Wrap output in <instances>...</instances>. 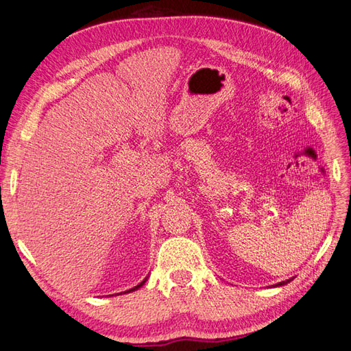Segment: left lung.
<instances>
[{"instance_id": "left-lung-1", "label": "left lung", "mask_w": 351, "mask_h": 351, "mask_svg": "<svg viewBox=\"0 0 351 351\" xmlns=\"http://www.w3.org/2000/svg\"><path fill=\"white\" fill-rule=\"evenodd\" d=\"M292 278H289V280H286V281H280V283H277V285H274L272 287H278V286H285V285H287V283H289V281H291Z\"/></svg>"}]
</instances>
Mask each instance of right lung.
I'll return each instance as SVG.
<instances>
[{"instance_id": "add662e5", "label": "right lung", "mask_w": 351, "mask_h": 351, "mask_svg": "<svg viewBox=\"0 0 351 351\" xmlns=\"http://www.w3.org/2000/svg\"><path fill=\"white\" fill-rule=\"evenodd\" d=\"M146 281H147V277L146 278H144L143 281H141V283L140 285H136L135 287H132V289H129V291H125V292H120V293H130V292H134V291H136V289H140V287L144 285V283H146ZM120 293H115V295H120Z\"/></svg>"}]
</instances>
